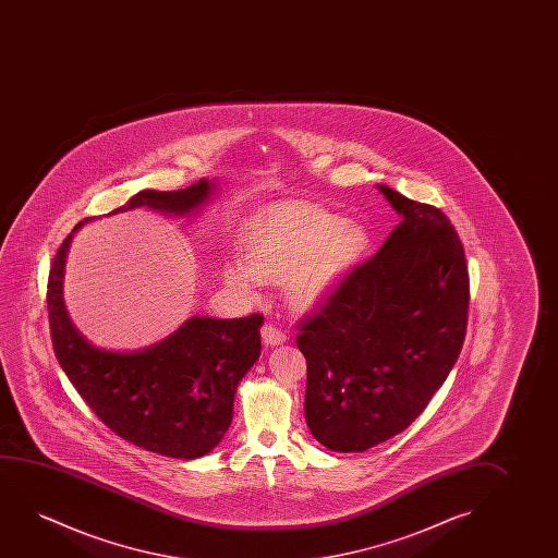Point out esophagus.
<instances>
[{"instance_id":"esophagus-1","label":"esophagus","mask_w":558,"mask_h":558,"mask_svg":"<svg viewBox=\"0 0 558 558\" xmlns=\"http://www.w3.org/2000/svg\"><path fill=\"white\" fill-rule=\"evenodd\" d=\"M260 337H263V341L270 344V347L283 343V341L288 339L286 331H282L280 328H276L275 324H265L263 329H260Z\"/></svg>"}]
</instances>
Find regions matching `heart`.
Returning a JSON list of instances; mask_svg holds the SVG:
<instances>
[{"label":"heart","instance_id":"heart-1","mask_svg":"<svg viewBox=\"0 0 558 558\" xmlns=\"http://www.w3.org/2000/svg\"><path fill=\"white\" fill-rule=\"evenodd\" d=\"M369 245L356 221L316 207H282L253 222L244 236V259L225 263V280L255 293L265 280H283L291 303L318 305L359 263Z\"/></svg>","mask_w":558,"mask_h":558}]
</instances>
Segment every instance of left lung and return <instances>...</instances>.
Returning <instances> with one entry per match:
<instances>
[{
    "instance_id": "1",
    "label": "left lung",
    "mask_w": 558,
    "mask_h": 558,
    "mask_svg": "<svg viewBox=\"0 0 558 558\" xmlns=\"http://www.w3.org/2000/svg\"><path fill=\"white\" fill-rule=\"evenodd\" d=\"M377 189L400 215L381 250L299 322L305 417L328 450L364 451L410 427L465 339L469 272L450 219Z\"/></svg>"
}]
</instances>
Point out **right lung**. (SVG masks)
Here are the masks:
<instances>
[{
	"label": "right lung",
	"mask_w": 558,
	"mask_h": 558,
	"mask_svg": "<svg viewBox=\"0 0 558 558\" xmlns=\"http://www.w3.org/2000/svg\"><path fill=\"white\" fill-rule=\"evenodd\" d=\"M209 179L173 192L141 191L112 214L146 206L186 217L214 196ZM77 222L54 255L47 308L54 356L95 415L123 440L166 458L196 459L221 442L234 412V395L260 354L263 316L234 320L192 316L160 343L133 352L89 343L62 295L70 242Z\"/></svg>",
	"instance_id": "obj_1"
}]
</instances>
